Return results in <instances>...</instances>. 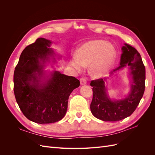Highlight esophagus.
<instances>
[{"mask_svg":"<svg viewBox=\"0 0 155 155\" xmlns=\"http://www.w3.org/2000/svg\"><path fill=\"white\" fill-rule=\"evenodd\" d=\"M80 83H81V85H86V84H87V79L85 78H80Z\"/></svg>","mask_w":155,"mask_h":155,"instance_id":"obj_1","label":"esophagus"}]
</instances>
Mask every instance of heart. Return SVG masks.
Listing matches in <instances>:
<instances>
[{"instance_id": "obj_1", "label": "heart", "mask_w": 155, "mask_h": 155, "mask_svg": "<svg viewBox=\"0 0 155 155\" xmlns=\"http://www.w3.org/2000/svg\"><path fill=\"white\" fill-rule=\"evenodd\" d=\"M116 58L114 46L105 41L94 39L82 44L70 59V64L78 72L88 66V72L94 78H101L109 72Z\"/></svg>"}]
</instances>
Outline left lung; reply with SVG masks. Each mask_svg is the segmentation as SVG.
Here are the masks:
<instances>
[{"label": "left lung", "mask_w": 155, "mask_h": 155, "mask_svg": "<svg viewBox=\"0 0 155 155\" xmlns=\"http://www.w3.org/2000/svg\"><path fill=\"white\" fill-rule=\"evenodd\" d=\"M120 66L113 70L126 67L130 68L133 83L129 95L121 100H111L107 96L105 79L91 82L93 91L91 104L92 114L96 118L105 121H117L132 114L137 109L145 91V68L140 53L133 46L125 44L122 48Z\"/></svg>", "instance_id": "left-lung-1"}]
</instances>
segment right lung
<instances>
[{"label":"right lung","mask_w":155,"mask_h":155,"mask_svg":"<svg viewBox=\"0 0 155 155\" xmlns=\"http://www.w3.org/2000/svg\"><path fill=\"white\" fill-rule=\"evenodd\" d=\"M50 40L38 38L22 51L13 75V91L17 104L26 118L40 124L63 118L68 97L80 82L76 78L54 71L45 79L41 62L51 55Z\"/></svg>","instance_id":"obj_1"}]
</instances>
